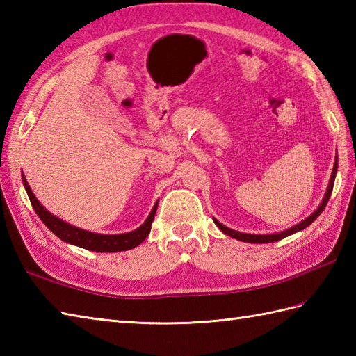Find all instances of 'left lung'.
Segmentation results:
<instances>
[{
	"mask_svg": "<svg viewBox=\"0 0 356 356\" xmlns=\"http://www.w3.org/2000/svg\"><path fill=\"white\" fill-rule=\"evenodd\" d=\"M337 171H338V157L335 159L334 170H332V174H330V180H329L327 190H326V194H324V197H323V200L320 203V207L316 208L311 216L306 217L305 220H301L300 223L293 225L292 228H287V229H284L282 232H275V234H246V232H240V231L228 228V226H225L223 223L218 222L217 218H213V220L218 226V229H220L223 234H226V236H229V237L236 238V240H240V241H246V243H272V241H278V240H282V238H284L287 236H292V234H295V232L306 229L307 226L311 225L315 220V218L323 213L324 208H326V205H327L329 199H330L332 190H334V182H335Z\"/></svg>",
	"mask_w": 356,
	"mask_h": 356,
	"instance_id": "1",
	"label": "left lung"
}]
</instances>
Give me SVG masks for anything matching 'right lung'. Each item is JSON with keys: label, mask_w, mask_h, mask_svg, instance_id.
Here are the masks:
<instances>
[{"label": "right lung", "mask_w": 356, "mask_h": 356, "mask_svg": "<svg viewBox=\"0 0 356 356\" xmlns=\"http://www.w3.org/2000/svg\"><path fill=\"white\" fill-rule=\"evenodd\" d=\"M22 184H24V188H26L30 202H32L33 209L36 211V214L40 216L44 225L47 226V228L53 234H55L56 237L65 241V243L84 248V249H88V251L120 252V251H128V249L139 246L142 241L148 237V234L151 231V223H153V220H154L156 209H157V203H156L154 208L151 209V213L148 214L147 220L134 231L124 232V234L90 232V231L78 228V226L67 223V222L61 220L59 217L49 213V211L41 205V202L35 197V194L32 191V188L29 186L24 174H22Z\"/></svg>", "instance_id": "right-lung-1"}]
</instances>
